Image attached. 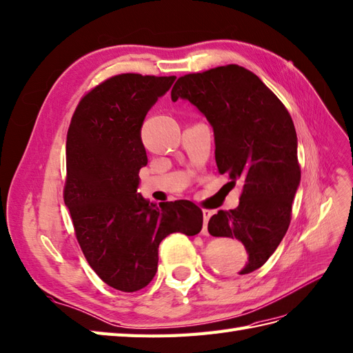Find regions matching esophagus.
I'll return each mask as SVG.
<instances>
[{"instance_id":"34e87169","label":"esophagus","mask_w":353,"mask_h":353,"mask_svg":"<svg viewBox=\"0 0 353 353\" xmlns=\"http://www.w3.org/2000/svg\"><path fill=\"white\" fill-rule=\"evenodd\" d=\"M212 214H214V212H212V210L203 209V218H204V225H203V230H201V234H203V236H208V234H209V233H208V223H209V219H210Z\"/></svg>"}]
</instances>
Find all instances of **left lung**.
<instances>
[{"label":"left lung","instance_id":"1","mask_svg":"<svg viewBox=\"0 0 353 353\" xmlns=\"http://www.w3.org/2000/svg\"><path fill=\"white\" fill-rule=\"evenodd\" d=\"M188 99L214 128L215 161L230 185L242 182L239 206L218 210L208 230L236 237L248 251L241 275L266 263L288 232L301 180L298 138L284 103L256 73L237 64L180 77L171 99Z\"/></svg>","mask_w":353,"mask_h":353}]
</instances>
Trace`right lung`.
<instances>
[{"label": "right lung", "mask_w": 353, "mask_h": 353, "mask_svg": "<svg viewBox=\"0 0 353 353\" xmlns=\"http://www.w3.org/2000/svg\"><path fill=\"white\" fill-rule=\"evenodd\" d=\"M174 79L114 75L81 97L69 125L64 203L88 265L120 292L141 290L153 280L163 237L194 236L203 227V212L192 201L157 206L137 194L147 163L143 121Z\"/></svg>", "instance_id": "add662e5"}]
</instances>
